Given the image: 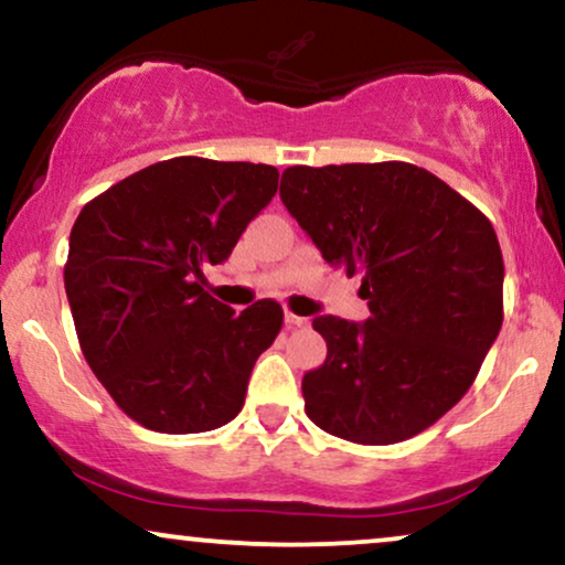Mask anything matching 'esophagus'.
<instances>
[{"mask_svg":"<svg viewBox=\"0 0 565 565\" xmlns=\"http://www.w3.org/2000/svg\"><path fill=\"white\" fill-rule=\"evenodd\" d=\"M285 327H288V329H300V327H309V319L298 317V313H292V311H285Z\"/></svg>","mask_w":565,"mask_h":565,"instance_id":"1","label":"esophagus"}]
</instances>
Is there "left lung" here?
Here are the masks:
<instances>
[{
	"label": "left lung",
	"instance_id": "8db88e82",
	"mask_svg": "<svg viewBox=\"0 0 565 565\" xmlns=\"http://www.w3.org/2000/svg\"><path fill=\"white\" fill-rule=\"evenodd\" d=\"M280 196L332 267L361 275L371 317H317L327 361L303 376L306 415L363 446L407 441L465 397L503 324L490 220L402 160L292 166Z\"/></svg>",
	"mask_w": 565,
	"mask_h": 565
}]
</instances>
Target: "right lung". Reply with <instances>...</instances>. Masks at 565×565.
Returning <instances> with one entry per match:
<instances>
[{
    "label": "right lung",
    "instance_id": "obj_1",
    "mask_svg": "<svg viewBox=\"0 0 565 565\" xmlns=\"http://www.w3.org/2000/svg\"><path fill=\"white\" fill-rule=\"evenodd\" d=\"M275 166L171 158L127 175L79 212L64 265L83 355L116 405L158 434L231 423L252 369L282 329L262 298L236 313L202 288L273 202Z\"/></svg>",
    "mask_w": 565,
    "mask_h": 565
}]
</instances>
